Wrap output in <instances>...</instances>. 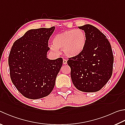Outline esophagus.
I'll use <instances>...</instances> for the list:
<instances>
[{
    "label": "esophagus",
    "mask_w": 125,
    "mask_h": 125,
    "mask_svg": "<svg viewBox=\"0 0 125 125\" xmlns=\"http://www.w3.org/2000/svg\"><path fill=\"white\" fill-rule=\"evenodd\" d=\"M63 64H67V60H66V59L64 58L63 60Z\"/></svg>",
    "instance_id": "1"
}]
</instances>
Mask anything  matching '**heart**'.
<instances>
[{
	"mask_svg": "<svg viewBox=\"0 0 125 125\" xmlns=\"http://www.w3.org/2000/svg\"><path fill=\"white\" fill-rule=\"evenodd\" d=\"M86 42V36L81 29H72L56 35L53 39V50L63 49L68 57H76L83 52Z\"/></svg>",
	"mask_w": 125,
	"mask_h": 125,
	"instance_id": "heart-1",
	"label": "heart"
}]
</instances>
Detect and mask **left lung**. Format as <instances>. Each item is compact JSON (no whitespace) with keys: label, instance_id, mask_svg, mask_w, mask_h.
<instances>
[{"label":"left lung","instance_id":"1","mask_svg":"<svg viewBox=\"0 0 125 125\" xmlns=\"http://www.w3.org/2000/svg\"><path fill=\"white\" fill-rule=\"evenodd\" d=\"M84 31L86 42L83 52L68 58L73 83L85 92L98 91L109 80L113 73L112 47L106 36L91 24L79 27Z\"/></svg>","mask_w":125,"mask_h":125}]
</instances>
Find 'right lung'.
I'll return each mask as SVG.
<instances>
[{
	"mask_svg": "<svg viewBox=\"0 0 125 125\" xmlns=\"http://www.w3.org/2000/svg\"><path fill=\"white\" fill-rule=\"evenodd\" d=\"M55 30L31 29L13 43L9 56L10 75L17 90L27 98L37 99L50 94L62 65V58H47L48 42Z\"/></svg>",
	"mask_w": 125,
	"mask_h": 125,
	"instance_id": "1",
	"label": "right lung"
}]
</instances>
